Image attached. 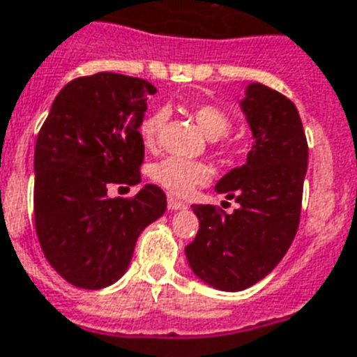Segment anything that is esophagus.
I'll return each mask as SVG.
<instances>
[{"label": "esophagus", "instance_id": "obj_1", "mask_svg": "<svg viewBox=\"0 0 357 357\" xmlns=\"http://www.w3.org/2000/svg\"><path fill=\"white\" fill-rule=\"evenodd\" d=\"M168 209L170 211H178V209H185L183 202H179L178 198H174V196H168Z\"/></svg>", "mask_w": 357, "mask_h": 357}]
</instances>
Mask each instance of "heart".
<instances>
[{
	"label": "heart",
	"instance_id": "heart-1",
	"mask_svg": "<svg viewBox=\"0 0 357 357\" xmlns=\"http://www.w3.org/2000/svg\"><path fill=\"white\" fill-rule=\"evenodd\" d=\"M198 128L206 133L207 139L217 140L222 139L231 129V119L224 109L213 105V103H200L192 109ZM168 113L165 109H157L153 113L146 114L139 126V135L142 142L148 148L157 144L165 123H167ZM151 179L170 190L176 196H187L196 185L204 183L209 178V168L202 161H190L183 157H165L155 162L150 170Z\"/></svg>",
	"mask_w": 357,
	"mask_h": 357
}]
</instances>
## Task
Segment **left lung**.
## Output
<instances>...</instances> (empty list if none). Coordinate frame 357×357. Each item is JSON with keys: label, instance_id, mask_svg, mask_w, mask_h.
<instances>
[{"label": "left lung", "instance_id": "1", "mask_svg": "<svg viewBox=\"0 0 357 357\" xmlns=\"http://www.w3.org/2000/svg\"><path fill=\"white\" fill-rule=\"evenodd\" d=\"M254 144L217 192L238 204L231 215L195 204L200 220L185 254L196 276L220 291H243L268 274L293 243L307 170V140L294 103L261 83L241 102Z\"/></svg>", "mask_w": 357, "mask_h": 357}]
</instances>
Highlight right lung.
<instances>
[{
    "mask_svg": "<svg viewBox=\"0 0 357 357\" xmlns=\"http://www.w3.org/2000/svg\"><path fill=\"white\" fill-rule=\"evenodd\" d=\"M157 89L100 72L70 81L53 100L35 146V228L47 263L68 283L102 289L128 271L140 231L161 217L167 196L144 185L109 198L111 185H137L144 161L139 126Z\"/></svg>",
    "mask_w": 357,
    "mask_h": 357,
    "instance_id": "add662e5",
    "label": "right lung"
}]
</instances>
